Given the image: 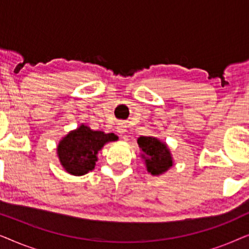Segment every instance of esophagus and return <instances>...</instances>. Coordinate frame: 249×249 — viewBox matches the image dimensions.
I'll return each instance as SVG.
<instances>
[{"label":"esophagus","instance_id":"esophagus-1","mask_svg":"<svg viewBox=\"0 0 249 249\" xmlns=\"http://www.w3.org/2000/svg\"><path fill=\"white\" fill-rule=\"evenodd\" d=\"M115 129H117V131H118L119 134H120L121 136L124 135L125 131H127V130H125V124H122V122H120V124H118L117 128H115Z\"/></svg>","mask_w":249,"mask_h":249}]
</instances>
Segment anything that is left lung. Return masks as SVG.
Returning <instances> with one entry per match:
<instances>
[{
    "label": "left lung",
    "instance_id": "left-lung-1",
    "mask_svg": "<svg viewBox=\"0 0 249 249\" xmlns=\"http://www.w3.org/2000/svg\"><path fill=\"white\" fill-rule=\"evenodd\" d=\"M137 142L146 170L152 176L163 175L173 165L172 154L166 142L153 136H142L137 139Z\"/></svg>",
    "mask_w": 249,
    "mask_h": 249
}]
</instances>
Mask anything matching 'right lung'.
Masks as SVG:
<instances>
[{"instance_id": "1", "label": "right lung", "mask_w": 249, "mask_h": 249, "mask_svg": "<svg viewBox=\"0 0 249 249\" xmlns=\"http://www.w3.org/2000/svg\"><path fill=\"white\" fill-rule=\"evenodd\" d=\"M118 141L114 134L93 130L86 124H80L69 131L57 144L56 154L63 169L72 176H84L94 170L97 154L105 144Z\"/></svg>"}]
</instances>
